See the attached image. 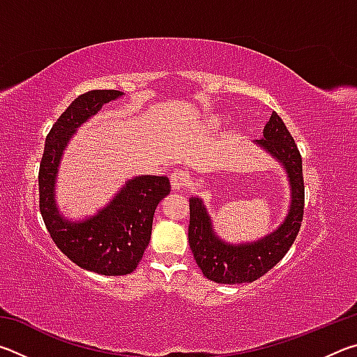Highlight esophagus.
Masks as SVG:
<instances>
[{"instance_id": "1", "label": "esophagus", "mask_w": 357, "mask_h": 357, "mask_svg": "<svg viewBox=\"0 0 357 357\" xmlns=\"http://www.w3.org/2000/svg\"><path fill=\"white\" fill-rule=\"evenodd\" d=\"M189 181H190V179H189V174H187V173L183 172V170L172 173L170 183H172L173 190L184 189V187H187V184H189Z\"/></svg>"}]
</instances>
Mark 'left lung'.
<instances>
[{
	"mask_svg": "<svg viewBox=\"0 0 357 357\" xmlns=\"http://www.w3.org/2000/svg\"><path fill=\"white\" fill-rule=\"evenodd\" d=\"M258 144L287 168L291 184V206L285 222L269 236L253 244L229 245L215 236L200 198L192 197L189 245L206 279L217 283H245L264 275L285 257L298 236L304 217V178L302 157L282 118L273 112Z\"/></svg>",
	"mask_w": 357,
	"mask_h": 357,
	"instance_id": "obj_1",
	"label": "left lung"
}]
</instances>
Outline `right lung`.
Instances as JSON below:
<instances>
[{"mask_svg":"<svg viewBox=\"0 0 357 357\" xmlns=\"http://www.w3.org/2000/svg\"><path fill=\"white\" fill-rule=\"evenodd\" d=\"M119 96L116 89L78 96L48 132L39 167V209L53 243L70 261L102 275H126L137 268L149 244L154 211L172 189L165 176H137L94 217L68 222L58 214L53 190L63 149L78 126Z\"/></svg>","mask_w":357,"mask_h":357,"instance_id":"1","label":"right lung"}]
</instances>
